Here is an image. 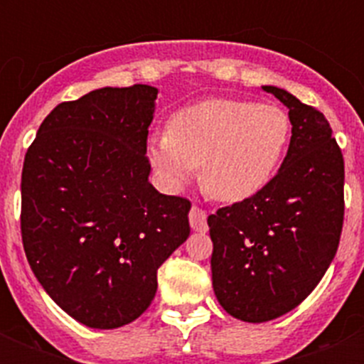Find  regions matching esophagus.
<instances>
[{"label":"esophagus","mask_w":364,"mask_h":364,"mask_svg":"<svg viewBox=\"0 0 364 364\" xmlns=\"http://www.w3.org/2000/svg\"><path fill=\"white\" fill-rule=\"evenodd\" d=\"M188 221H191V228L196 230V232H205V230H208V215H205L204 210H200L196 205L191 208Z\"/></svg>","instance_id":"34e87169"}]
</instances>
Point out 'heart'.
Instances as JSON below:
<instances>
[{"instance_id":"b5f03b06","label":"heart","mask_w":364,"mask_h":364,"mask_svg":"<svg viewBox=\"0 0 364 364\" xmlns=\"http://www.w3.org/2000/svg\"><path fill=\"white\" fill-rule=\"evenodd\" d=\"M293 122L283 107L215 98L183 107L170 130L149 139V160L166 187L179 188L202 168V188L223 204L262 193L279 170Z\"/></svg>"}]
</instances>
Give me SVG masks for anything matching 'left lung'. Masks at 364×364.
<instances>
[{
  "mask_svg": "<svg viewBox=\"0 0 364 364\" xmlns=\"http://www.w3.org/2000/svg\"><path fill=\"white\" fill-rule=\"evenodd\" d=\"M291 143L270 185L208 217L219 304L247 323L294 310L325 276L344 225V156L321 111L277 87Z\"/></svg>",
  "mask_w": 364,
  "mask_h": 364,
  "instance_id": "obj_1",
  "label": "left lung"
}]
</instances>
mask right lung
<instances>
[{"instance_id":"right-lung-1","label":"right lung","mask_w":364,"mask_h":364,"mask_svg":"<svg viewBox=\"0 0 364 364\" xmlns=\"http://www.w3.org/2000/svg\"><path fill=\"white\" fill-rule=\"evenodd\" d=\"M159 90L105 87L58 104L22 168L20 230L37 282L90 328L141 316L156 270L191 234V202L149 183Z\"/></svg>"}]
</instances>
